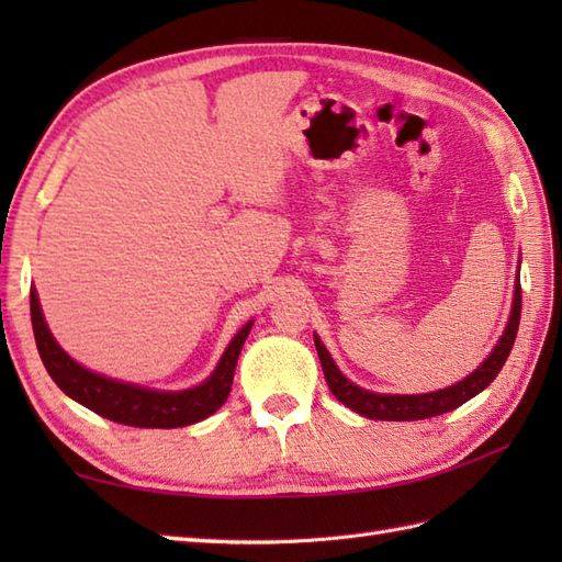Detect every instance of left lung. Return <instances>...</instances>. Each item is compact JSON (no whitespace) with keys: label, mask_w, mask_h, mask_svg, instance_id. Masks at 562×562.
Instances as JSON below:
<instances>
[{"label":"left lung","mask_w":562,"mask_h":562,"mask_svg":"<svg viewBox=\"0 0 562 562\" xmlns=\"http://www.w3.org/2000/svg\"><path fill=\"white\" fill-rule=\"evenodd\" d=\"M519 316H521V284L517 278L515 300H512V312H509V321L505 326L503 338L497 340L493 352L485 357L481 367L465 379L457 381L453 386L429 391V393H413V396H408V393H405V396H401V393H374L357 386L355 381L345 376L338 369V364L333 362L330 352L326 350V345L321 342L318 336H314V345H316L321 369H324L330 393L342 405H348L350 411L369 417V420H396V423L425 420V417H435V415L459 408L461 403L479 396L483 389L493 384V379L499 374V369H503V364L507 362L512 345H515L517 330H519Z\"/></svg>","instance_id":"1"}]
</instances>
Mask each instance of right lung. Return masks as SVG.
<instances>
[{"label": "right lung", "mask_w": 562, "mask_h": 562, "mask_svg": "<svg viewBox=\"0 0 562 562\" xmlns=\"http://www.w3.org/2000/svg\"><path fill=\"white\" fill-rule=\"evenodd\" d=\"M31 324L35 345H38L41 360L53 376L55 384L63 389L69 398L81 403L83 408L109 417L113 423L130 427H186L205 420L212 413H217L224 401L229 398L236 360L241 355L244 342L250 333L254 321L236 333L232 342L226 345L222 360L214 367V372L202 384L183 391H157L147 386L130 384L103 376L81 367L77 360L59 348L53 338L50 328L45 324L43 308L38 302V292L31 290Z\"/></svg>", "instance_id": "add662e5"}]
</instances>
